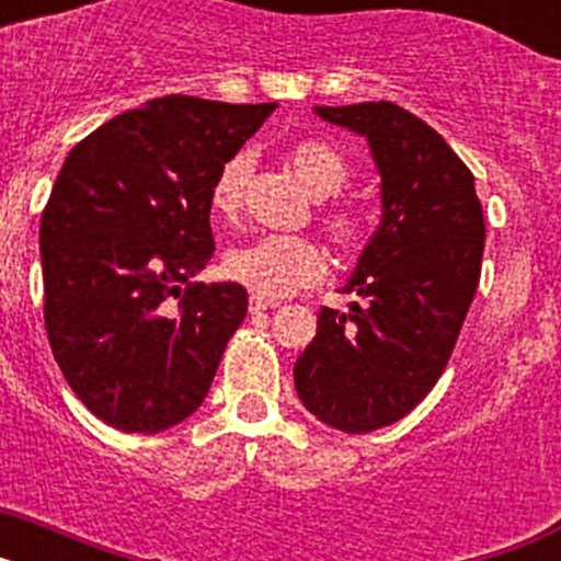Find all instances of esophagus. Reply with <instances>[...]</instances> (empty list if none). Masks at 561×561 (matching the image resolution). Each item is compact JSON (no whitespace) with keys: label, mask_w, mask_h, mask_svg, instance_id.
Here are the masks:
<instances>
[{"label":"esophagus","mask_w":561,"mask_h":561,"mask_svg":"<svg viewBox=\"0 0 561 561\" xmlns=\"http://www.w3.org/2000/svg\"><path fill=\"white\" fill-rule=\"evenodd\" d=\"M275 300H270V297H261V295H252L250 297V311L252 314H257V311H266V309H275Z\"/></svg>","instance_id":"obj_1"}]
</instances>
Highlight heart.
Instances as JSON below:
<instances>
[{"label":"heart","instance_id":"b5f03b06","mask_svg":"<svg viewBox=\"0 0 561 561\" xmlns=\"http://www.w3.org/2000/svg\"><path fill=\"white\" fill-rule=\"evenodd\" d=\"M286 165L297 182L317 196L329 199L348 185L351 165L345 153L325 140H297L286 151ZM250 171L244 153H236L219 168L210 187V207L221 219H232L241 210L244 180ZM325 232L340 250L354 252L368 244L374 221L356 207H323L320 213ZM329 270L323 247L300 236H261L247 244L232 247L225 255L227 277L238 280L261 297H284L317 284Z\"/></svg>","mask_w":561,"mask_h":561}]
</instances>
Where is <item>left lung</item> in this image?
Instances as JSON below:
<instances>
[{
  "instance_id": "left-lung-1",
  "label": "left lung",
  "mask_w": 561,
  "mask_h": 561,
  "mask_svg": "<svg viewBox=\"0 0 561 561\" xmlns=\"http://www.w3.org/2000/svg\"><path fill=\"white\" fill-rule=\"evenodd\" d=\"M314 112L368 137L381 225L345 286L362 304L320 309L295 388L323 424L362 435L404 419L447 368L478 291L483 207L472 171L408 108L379 101Z\"/></svg>"
}]
</instances>
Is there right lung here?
<instances>
[{"label":"right lung","instance_id":"obj_1","mask_svg":"<svg viewBox=\"0 0 561 561\" xmlns=\"http://www.w3.org/2000/svg\"><path fill=\"white\" fill-rule=\"evenodd\" d=\"M275 103L168 95L67 153L42 213L44 325L69 388L123 433H162L205 401L247 289L196 284L210 187Z\"/></svg>","mask_w":561,"mask_h":561}]
</instances>
